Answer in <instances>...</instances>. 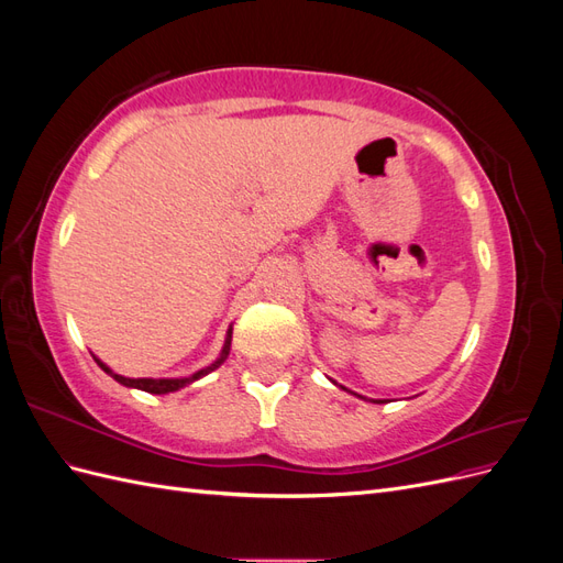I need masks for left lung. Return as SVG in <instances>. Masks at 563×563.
<instances>
[{"mask_svg": "<svg viewBox=\"0 0 563 563\" xmlns=\"http://www.w3.org/2000/svg\"><path fill=\"white\" fill-rule=\"evenodd\" d=\"M331 383H333V385H338V383H335V380H331ZM338 387H343V385H338ZM343 389H345V387H343ZM347 391H350V389H347ZM352 395H354V391H352ZM356 397H362V395H356ZM362 399H366V397H362ZM376 404H380V399H378V401H376Z\"/></svg>", "mask_w": 563, "mask_h": 563, "instance_id": "obj_1", "label": "left lung"}]
</instances>
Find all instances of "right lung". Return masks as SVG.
I'll return each instance as SVG.
<instances>
[{
	"instance_id": "add662e5",
	"label": "right lung",
	"mask_w": 563,
	"mask_h": 563,
	"mask_svg": "<svg viewBox=\"0 0 563 563\" xmlns=\"http://www.w3.org/2000/svg\"><path fill=\"white\" fill-rule=\"evenodd\" d=\"M230 345H232V327L228 329L225 345H223V350H220L218 360H216L213 364H209L207 368H199L197 373H192V376H187V378H126V376H119V373H114L108 364L100 362L98 356H93V360H96V364H98L100 368H103L110 378H114L119 385H124V387H135V389H143V391H150V395H168V391H178L180 387H185V385H192L195 380H199V378H203V376H209L211 371H216L220 364H223V362L228 360Z\"/></svg>"
}]
</instances>
